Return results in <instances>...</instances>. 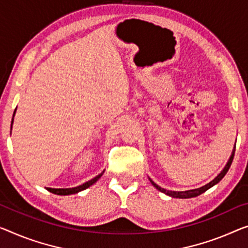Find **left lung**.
Listing matches in <instances>:
<instances>
[{
	"label": "left lung",
	"mask_w": 248,
	"mask_h": 248,
	"mask_svg": "<svg viewBox=\"0 0 248 248\" xmlns=\"http://www.w3.org/2000/svg\"><path fill=\"white\" fill-rule=\"evenodd\" d=\"M235 147H236V146H235ZM235 147H234V149H232V155H231L230 159H228L227 164H226V166H225V167H224L223 170H221V171L218 173V176L215 177V178H214V179L212 180V182L208 183V184H206L205 186L199 187V188H196V189L185 190V191H172V190H167V189H165V188H161L160 186H158L157 184H155V183L153 182V180H151V179L149 178L150 183L153 184V186H154L155 188H157L158 190L161 191V193H164V194H166V195L170 196V197H172V198H183V199H184V198H193V197H197V196L202 195V193H205L206 190H208L209 188H212L213 186H215L216 184H218V183L220 182V180L224 178V176L226 175L227 171H228V169H230V167H231V165H232V159H234Z\"/></svg>",
	"instance_id": "1"
}]
</instances>
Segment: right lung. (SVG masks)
<instances>
[{
    "label": "right lung",
    "mask_w": 248,
    "mask_h": 248,
    "mask_svg": "<svg viewBox=\"0 0 248 248\" xmlns=\"http://www.w3.org/2000/svg\"><path fill=\"white\" fill-rule=\"evenodd\" d=\"M14 114H16V111H14V113H13V118H14ZM12 124H13V119H12V123H11V129H12ZM103 172H105V170H103L101 173H99L98 176H95L94 178H92L91 180H89V182L84 183L82 185H80V186L72 187V188H49V187H46V190H49L50 193H52V194L61 195V196L77 194V193H79V191H82L84 189H87V188L90 187L91 185H93L103 175Z\"/></svg>",
    "instance_id": "add662e5"
}]
</instances>
